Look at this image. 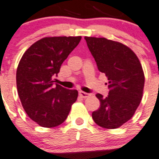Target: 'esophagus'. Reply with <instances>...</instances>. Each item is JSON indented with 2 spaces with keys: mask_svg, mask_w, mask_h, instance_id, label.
<instances>
[{
  "mask_svg": "<svg viewBox=\"0 0 159 159\" xmlns=\"http://www.w3.org/2000/svg\"><path fill=\"white\" fill-rule=\"evenodd\" d=\"M79 95L83 98H87L88 97H90L91 94L90 93H84V92H79Z\"/></svg>",
  "mask_w": 159,
  "mask_h": 159,
  "instance_id": "1",
  "label": "esophagus"
}]
</instances>
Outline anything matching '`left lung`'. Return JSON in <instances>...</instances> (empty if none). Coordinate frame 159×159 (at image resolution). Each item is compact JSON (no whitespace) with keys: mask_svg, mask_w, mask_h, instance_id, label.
<instances>
[{"mask_svg":"<svg viewBox=\"0 0 159 159\" xmlns=\"http://www.w3.org/2000/svg\"><path fill=\"white\" fill-rule=\"evenodd\" d=\"M98 68L108 80L107 98L98 93L100 107L93 119L102 128L114 129L132 118L143 98L144 73L136 54L120 42L85 36Z\"/></svg>","mask_w":159,"mask_h":159,"instance_id":"1","label":"left lung"}]
</instances>
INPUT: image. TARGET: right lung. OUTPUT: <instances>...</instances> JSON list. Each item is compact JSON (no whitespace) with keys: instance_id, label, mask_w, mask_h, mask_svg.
Wrapping results in <instances>:
<instances>
[{"instance_id":"obj_1","label":"right lung","mask_w":159,"mask_h":159,"mask_svg":"<svg viewBox=\"0 0 159 159\" xmlns=\"http://www.w3.org/2000/svg\"><path fill=\"white\" fill-rule=\"evenodd\" d=\"M81 39L44 37L29 47L18 64L16 87L20 102L28 117L43 128L61 124L77 101V90L62 88L53 78Z\"/></svg>"}]
</instances>
